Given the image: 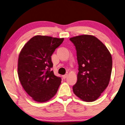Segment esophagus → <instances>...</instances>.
Wrapping results in <instances>:
<instances>
[{
    "label": "esophagus",
    "instance_id": "esophagus-1",
    "mask_svg": "<svg viewBox=\"0 0 125 125\" xmlns=\"http://www.w3.org/2000/svg\"><path fill=\"white\" fill-rule=\"evenodd\" d=\"M67 76H68V75L67 74H65V75H63V79H65V78H66L67 77Z\"/></svg>",
    "mask_w": 125,
    "mask_h": 125
}]
</instances>
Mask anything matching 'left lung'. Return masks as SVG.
Here are the masks:
<instances>
[{
	"label": "left lung",
	"mask_w": 125,
	"mask_h": 125,
	"mask_svg": "<svg viewBox=\"0 0 125 125\" xmlns=\"http://www.w3.org/2000/svg\"><path fill=\"white\" fill-rule=\"evenodd\" d=\"M70 40L76 48L79 71L73 91L82 100L94 102L108 85L113 66L111 55L94 36L83 34Z\"/></svg>",
	"instance_id": "obj_1"
}]
</instances>
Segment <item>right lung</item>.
<instances>
[{
    "mask_svg": "<svg viewBox=\"0 0 125 125\" xmlns=\"http://www.w3.org/2000/svg\"><path fill=\"white\" fill-rule=\"evenodd\" d=\"M64 38L37 35L22 48L18 57V74L22 86L37 102L50 100L57 92L61 78L54 75L51 55Z\"/></svg>",
    "mask_w": 125,
    "mask_h": 125,
    "instance_id": "add662e5",
    "label": "right lung"
}]
</instances>
